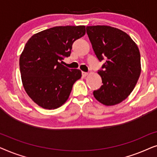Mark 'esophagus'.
<instances>
[{
  "label": "esophagus",
  "mask_w": 157,
  "mask_h": 157,
  "mask_svg": "<svg viewBox=\"0 0 157 157\" xmlns=\"http://www.w3.org/2000/svg\"><path fill=\"white\" fill-rule=\"evenodd\" d=\"M88 75H89V73H86V72H82V76H83V77L87 76Z\"/></svg>",
  "instance_id": "esophagus-1"
}]
</instances>
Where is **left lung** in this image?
<instances>
[{"label": "left lung", "instance_id": "1", "mask_svg": "<svg viewBox=\"0 0 157 157\" xmlns=\"http://www.w3.org/2000/svg\"><path fill=\"white\" fill-rule=\"evenodd\" d=\"M86 33L98 59H106L104 71L98 72L103 85L93 94L105 106H114L130 95L140 76L139 48L127 33L117 28L92 25L86 27Z\"/></svg>", "mask_w": 157, "mask_h": 157}]
</instances>
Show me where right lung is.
<instances>
[{
  "label": "right lung",
  "instance_id": "add662e5",
  "mask_svg": "<svg viewBox=\"0 0 157 157\" xmlns=\"http://www.w3.org/2000/svg\"><path fill=\"white\" fill-rule=\"evenodd\" d=\"M85 33V25L56 26L34 34L25 44L19 59L21 80L39 106L55 109L68 100L81 71L68 69L60 61L69 56L73 43Z\"/></svg>",
  "mask_w": 157,
  "mask_h": 157
}]
</instances>
